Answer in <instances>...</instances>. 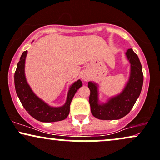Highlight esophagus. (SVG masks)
<instances>
[{
    "mask_svg": "<svg viewBox=\"0 0 160 160\" xmlns=\"http://www.w3.org/2000/svg\"><path fill=\"white\" fill-rule=\"evenodd\" d=\"M80 78H81L84 81H88L89 80V74L86 71H82L80 74Z\"/></svg>",
    "mask_w": 160,
    "mask_h": 160,
    "instance_id": "1",
    "label": "esophagus"
}]
</instances>
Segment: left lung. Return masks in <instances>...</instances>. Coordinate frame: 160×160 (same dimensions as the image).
<instances>
[{"instance_id": "1", "label": "left lung", "mask_w": 160, "mask_h": 160, "mask_svg": "<svg viewBox=\"0 0 160 160\" xmlns=\"http://www.w3.org/2000/svg\"><path fill=\"white\" fill-rule=\"evenodd\" d=\"M127 59L130 64V77L124 89L118 95L110 97L106 102L99 101L98 84L89 81V103L91 112L95 118L101 120H117L130 112L141 93L143 85L142 67L138 56L132 48L126 53Z\"/></svg>"}]
</instances>
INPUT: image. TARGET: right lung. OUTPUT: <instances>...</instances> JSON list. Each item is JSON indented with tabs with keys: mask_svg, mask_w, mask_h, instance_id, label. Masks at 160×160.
<instances>
[{
	"mask_svg": "<svg viewBox=\"0 0 160 160\" xmlns=\"http://www.w3.org/2000/svg\"><path fill=\"white\" fill-rule=\"evenodd\" d=\"M27 54L28 51L23 52L15 72V88L21 103L29 114L39 122H54L64 120L69 114L71 102L75 93L82 86V81L78 80L70 86L64 104L61 107H51L32 92L27 81L24 72Z\"/></svg>",
	"mask_w": 160,
	"mask_h": 160,
	"instance_id": "right-lung-1",
	"label": "right lung"
}]
</instances>
